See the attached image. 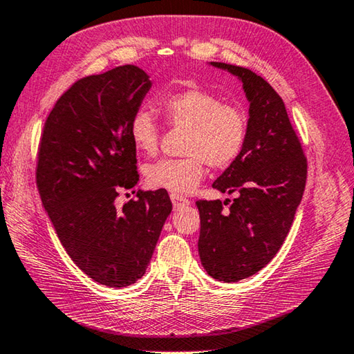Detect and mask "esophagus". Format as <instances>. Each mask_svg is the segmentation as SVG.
I'll return each mask as SVG.
<instances>
[{
  "label": "esophagus",
  "instance_id": "1",
  "mask_svg": "<svg viewBox=\"0 0 354 354\" xmlns=\"http://www.w3.org/2000/svg\"><path fill=\"white\" fill-rule=\"evenodd\" d=\"M170 199H171L173 205H175V209H176V207L189 205V204H190V201H189V199L184 198V196H181V195H178V193H171V195H170Z\"/></svg>",
  "mask_w": 354,
  "mask_h": 354
}]
</instances>
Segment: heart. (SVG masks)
Listing matches in <instances>:
<instances>
[{"instance_id":"1","label":"heart","mask_w":354,"mask_h":354,"mask_svg":"<svg viewBox=\"0 0 354 354\" xmlns=\"http://www.w3.org/2000/svg\"><path fill=\"white\" fill-rule=\"evenodd\" d=\"M161 110L173 129L187 130L184 158H164L145 165L144 178L151 189L178 195L192 193L212 169L230 167L241 156L247 141L248 116L236 104L223 102L216 93L201 87H187L162 96ZM130 140L145 155H155L161 127L153 113L136 110L129 124Z\"/></svg>"}]
</instances>
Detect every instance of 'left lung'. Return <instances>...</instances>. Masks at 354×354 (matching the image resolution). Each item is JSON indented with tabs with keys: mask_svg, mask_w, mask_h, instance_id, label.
Instances as JSON below:
<instances>
[{
	"mask_svg": "<svg viewBox=\"0 0 354 354\" xmlns=\"http://www.w3.org/2000/svg\"><path fill=\"white\" fill-rule=\"evenodd\" d=\"M244 82L248 133L241 156L213 189L230 201H198L201 264L212 278L238 282L264 268L286 241L307 181V158L276 90L250 68L212 62Z\"/></svg>",
	"mask_w": 354,
	"mask_h": 354,
	"instance_id": "left-lung-1",
	"label": "left lung"
}]
</instances>
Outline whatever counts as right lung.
<instances>
[{
	"label": "right lung",
	"mask_w": 354,
	"mask_h": 354,
	"mask_svg": "<svg viewBox=\"0 0 354 354\" xmlns=\"http://www.w3.org/2000/svg\"><path fill=\"white\" fill-rule=\"evenodd\" d=\"M150 86L131 64L75 81L55 102L38 145L37 187L55 232L75 264L107 287L142 278L171 212L164 189L115 205L140 179L129 124Z\"/></svg>",
	"instance_id": "add662e5"
}]
</instances>
